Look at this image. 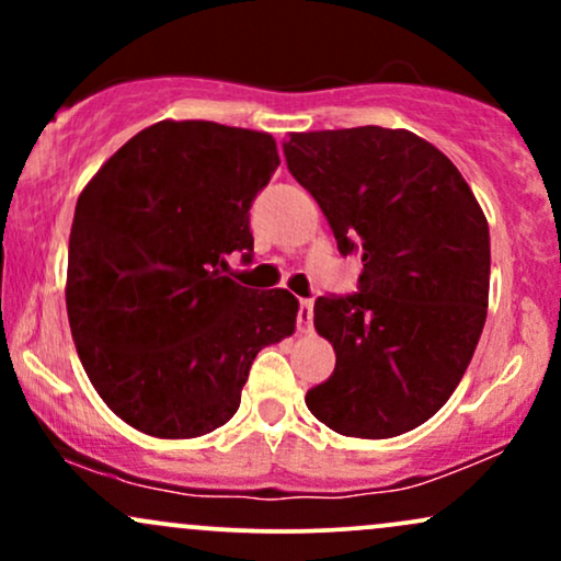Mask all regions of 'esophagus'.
Here are the masks:
<instances>
[{"label":"esophagus","instance_id":"esophagus-1","mask_svg":"<svg viewBox=\"0 0 561 561\" xmlns=\"http://www.w3.org/2000/svg\"><path fill=\"white\" fill-rule=\"evenodd\" d=\"M313 324V300H300L298 306V330L308 332Z\"/></svg>","mask_w":561,"mask_h":561}]
</instances>
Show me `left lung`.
Listing matches in <instances>:
<instances>
[{
	"label": "left lung",
	"instance_id": "1",
	"mask_svg": "<svg viewBox=\"0 0 561 561\" xmlns=\"http://www.w3.org/2000/svg\"><path fill=\"white\" fill-rule=\"evenodd\" d=\"M285 158L340 253L364 263L358 293L313 302L337 364L306 392L308 411L347 437L409 433L448 401L485 327V214L459 169L405 128L289 134Z\"/></svg>",
	"mask_w": 561,
	"mask_h": 561
}]
</instances>
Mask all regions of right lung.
Segmentation results:
<instances>
[{"mask_svg": "<svg viewBox=\"0 0 561 561\" xmlns=\"http://www.w3.org/2000/svg\"><path fill=\"white\" fill-rule=\"evenodd\" d=\"M279 165L266 131L160 121L94 173L68 244L70 334L94 390L139 433L186 440L240 409L261 347L298 298L224 276L250 261V205Z\"/></svg>", "mask_w": 561, "mask_h": 561, "instance_id": "add662e5", "label": "right lung"}]
</instances>
